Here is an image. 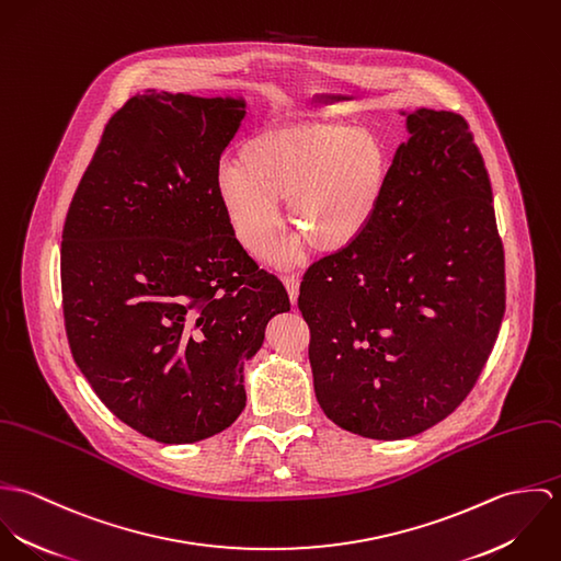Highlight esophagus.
I'll use <instances>...</instances> for the list:
<instances>
[{
	"instance_id": "obj_1",
	"label": "esophagus",
	"mask_w": 561,
	"mask_h": 561,
	"mask_svg": "<svg viewBox=\"0 0 561 561\" xmlns=\"http://www.w3.org/2000/svg\"><path fill=\"white\" fill-rule=\"evenodd\" d=\"M283 283H285V287H287V291H289L291 302L296 305V300H298V287H300V276H298V274H283Z\"/></svg>"
}]
</instances>
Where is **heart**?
I'll return each mask as SVG.
<instances>
[{"label": "heart", "mask_w": 561, "mask_h": 561, "mask_svg": "<svg viewBox=\"0 0 561 561\" xmlns=\"http://www.w3.org/2000/svg\"><path fill=\"white\" fill-rule=\"evenodd\" d=\"M382 140L330 118H285L252 134L240 161H225L216 192L229 227L250 254H261L280 227V201L305 233L274 245L278 261H296L309 236L320 250H343L374 222L387 190Z\"/></svg>", "instance_id": "heart-1"}]
</instances>
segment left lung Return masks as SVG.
<instances>
[{
	"label": "left lung",
	"mask_w": 561,
	"mask_h": 561,
	"mask_svg": "<svg viewBox=\"0 0 561 561\" xmlns=\"http://www.w3.org/2000/svg\"><path fill=\"white\" fill-rule=\"evenodd\" d=\"M401 114L410 136L374 222L313 263L298 296L321 410L376 440L421 434L467 400L505 313L503 243L469 123Z\"/></svg>",
	"instance_id": "8db88e82"
}]
</instances>
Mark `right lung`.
I'll use <instances>...</instances> for the list:
<instances>
[{
    "label": "right lung",
    "instance_id": "obj_1",
    "mask_svg": "<svg viewBox=\"0 0 561 561\" xmlns=\"http://www.w3.org/2000/svg\"><path fill=\"white\" fill-rule=\"evenodd\" d=\"M245 101L145 90L105 125L62 231L71 354L123 423L165 445L209 438L245 405L243 360L289 311L216 192Z\"/></svg>",
    "mask_w": 561,
    "mask_h": 561
}]
</instances>
